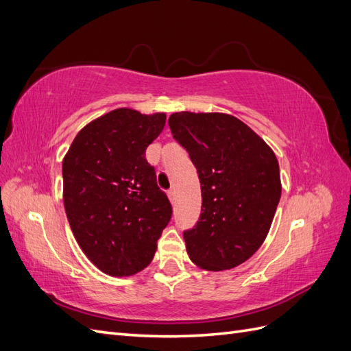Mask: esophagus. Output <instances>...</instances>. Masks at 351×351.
Masks as SVG:
<instances>
[{
	"label": "esophagus",
	"mask_w": 351,
	"mask_h": 351,
	"mask_svg": "<svg viewBox=\"0 0 351 351\" xmlns=\"http://www.w3.org/2000/svg\"><path fill=\"white\" fill-rule=\"evenodd\" d=\"M168 199H169V202H171V204H174V202H176V190H168Z\"/></svg>",
	"instance_id": "obj_1"
}]
</instances>
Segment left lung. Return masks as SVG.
<instances>
[{
	"instance_id": "left-lung-1",
	"label": "left lung",
	"mask_w": 351,
	"mask_h": 351,
	"mask_svg": "<svg viewBox=\"0 0 351 351\" xmlns=\"http://www.w3.org/2000/svg\"><path fill=\"white\" fill-rule=\"evenodd\" d=\"M168 124L200 180V217L183 234L189 258L206 271L234 268L268 236L281 197L277 156L230 114L180 111Z\"/></svg>"
}]
</instances>
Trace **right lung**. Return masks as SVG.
<instances>
[{
  "label": "right lung",
  "instance_id": "1",
  "mask_svg": "<svg viewBox=\"0 0 351 351\" xmlns=\"http://www.w3.org/2000/svg\"><path fill=\"white\" fill-rule=\"evenodd\" d=\"M164 112L117 108L74 137L62 161V199L74 239L112 277H130L154 259L171 204L145 158Z\"/></svg>",
  "mask_w": 351,
  "mask_h": 351
}]
</instances>
